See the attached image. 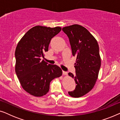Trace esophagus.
<instances>
[{"instance_id":"obj_1","label":"esophagus","mask_w":120,"mask_h":120,"mask_svg":"<svg viewBox=\"0 0 120 120\" xmlns=\"http://www.w3.org/2000/svg\"><path fill=\"white\" fill-rule=\"evenodd\" d=\"M63 74L64 75H67V74H68V73L66 71H63Z\"/></svg>"}]
</instances>
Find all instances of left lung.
I'll use <instances>...</instances> for the list:
<instances>
[{"label":"left lung","mask_w":120,"mask_h":120,"mask_svg":"<svg viewBox=\"0 0 120 120\" xmlns=\"http://www.w3.org/2000/svg\"><path fill=\"white\" fill-rule=\"evenodd\" d=\"M69 39L72 54L76 57L75 74L68 75L74 79L76 87L68 92L72 97L78 98L91 91L96 84L101 65L99 46L87 29L79 24L62 28Z\"/></svg>","instance_id":"8db88e82"}]
</instances>
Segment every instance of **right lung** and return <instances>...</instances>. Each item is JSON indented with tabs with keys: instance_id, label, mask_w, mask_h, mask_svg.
Instances as JSON below:
<instances>
[{
	"instance_id": "obj_1",
	"label": "right lung",
	"mask_w": 120,
	"mask_h": 120,
	"mask_svg": "<svg viewBox=\"0 0 120 120\" xmlns=\"http://www.w3.org/2000/svg\"><path fill=\"white\" fill-rule=\"evenodd\" d=\"M62 28L37 26L24 34L15 50V71L24 90L35 97L43 96L48 92L51 81L62 75L56 65L50 64L41 57L48 51L52 38Z\"/></svg>"
}]
</instances>
